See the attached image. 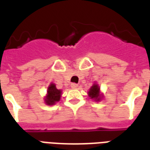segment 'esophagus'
Segmentation results:
<instances>
[{
    "label": "esophagus",
    "instance_id": "34e87169",
    "mask_svg": "<svg viewBox=\"0 0 150 150\" xmlns=\"http://www.w3.org/2000/svg\"><path fill=\"white\" fill-rule=\"evenodd\" d=\"M71 88H78V84L77 83H71Z\"/></svg>",
    "mask_w": 150,
    "mask_h": 150
}]
</instances>
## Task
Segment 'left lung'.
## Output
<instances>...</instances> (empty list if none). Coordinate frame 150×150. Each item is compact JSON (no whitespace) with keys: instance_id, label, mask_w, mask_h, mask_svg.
I'll return each mask as SVG.
<instances>
[{"instance_id":"left-lung-1","label":"left lung","mask_w":150,"mask_h":150,"mask_svg":"<svg viewBox=\"0 0 150 150\" xmlns=\"http://www.w3.org/2000/svg\"><path fill=\"white\" fill-rule=\"evenodd\" d=\"M100 87L98 86L97 83H94L93 86H91L90 90L88 91V96L89 97L94 100L95 101H100L102 99V95L100 91Z\"/></svg>"}]
</instances>
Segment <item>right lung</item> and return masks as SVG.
<instances>
[{
    "label": "right lung",
    "mask_w": 150,
    "mask_h": 150,
    "mask_svg": "<svg viewBox=\"0 0 150 150\" xmlns=\"http://www.w3.org/2000/svg\"><path fill=\"white\" fill-rule=\"evenodd\" d=\"M62 91L56 88L54 83H50L47 88V95L45 97V103L47 105H53L60 100Z\"/></svg>",
    "instance_id": "1"
}]
</instances>
